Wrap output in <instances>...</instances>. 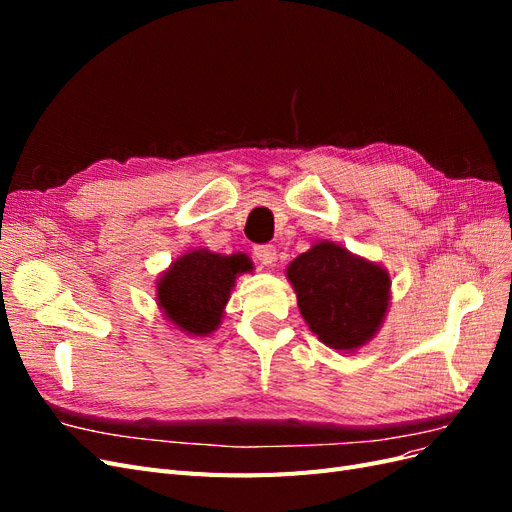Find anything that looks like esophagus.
I'll list each match as a JSON object with an SVG mask.
<instances>
[{"label":"esophagus","mask_w":512,"mask_h":512,"mask_svg":"<svg viewBox=\"0 0 512 512\" xmlns=\"http://www.w3.org/2000/svg\"><path fill=\"white\" fill-rule=\"evenodd\" d=\"M254 256L260 265H273L275 262V247L273 245H256Z\"/></svg>","instance_id":"1"}]
</instances>
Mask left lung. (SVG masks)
<instances>
[{"label":"left lung","mask_w":512,"mask_h":512,"mask_svg":"<svg viewBox=\"0 0 512 512\" xmlns=\"http://www.w3.org/2000/svg\"><path fill=\"white\" fill-rule=\"evenodd\" d=\"M286 273L305 322L327 346L354 350L378 331L391 288L378 265L335 243H318L294 258Z\"/></svg>","instance_id":"left-lung-1"}]
</instances>
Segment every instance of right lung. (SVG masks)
<instances>
[{
	"mask_svg": "<svg viewBox=\"0 0 512 512\" xmlns=\"http://www.w3.org/2000/svg\"><path fill=\"white\" fill-rule=\"evenodd\" d=\"M245 254L220 256L194 250L173 262L158 284V299L166 318L181 331L207 335L220 324L237 273L250 271Z\"/></svg>",
	"mask_w": 512,
	"mask_h": 512,
	"instance_id": "obj_1",
	"label": "right lung"
}]
</instances>
